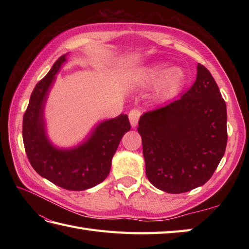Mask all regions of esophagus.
Segmentation results:
<instances>
[{
	"label": "esophagus",
	"instance_id": "1",
	"mask_svg": "<svg viewBox=\"0 0 249 249\" xmlns=\"http://www.w3.org/2000/svg\"><path fill=\"white\" fill-rule=\"evenodd\" d=\"M141 116V111L139 109H133L130 110V112L128 114V118H129V121H130V124L133 127H135V126L138 124V121L140 119Z\"/></svg>",
	"mask_w": 249,
	"mask_h": 249
}]
</instances>
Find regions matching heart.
I'll return each instance as SVG.
<instances>
[{
    "instance_id": "heart-1",
    "label": "heart",
    "mask_w": 249,
    "mask_h": 249,
    "mask_svg": "<svg viewBox=\"0 0 249 249\" xmlns=\"http://www.w3.org/2000/svg\"><path fill=\"white\" fill-rule=\"evenodd\" d=\"M168 63H156L146 67L141 73L140 82L144 86L156 83L155 94L158 97H170L184 86L186 75L181 67L169 68Z\"/></svg>"
}]
</instances>
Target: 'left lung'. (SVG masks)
<instances>
[{"mask_svg":"<svg viewBox=\"0 0 249 249\" xmlns=\"http://www.w3.org/2000/svg\"><path fill=\"white\" fill-rule=\"evenodd\" d=\"M145 174L158 189L182 194L205 184L223 158L227 108L214 78L198 64L197 78L181 98L139 120Z\"/></svg>","mask_w":249,"mask_h":249,"instance_id":"obj_1","label":"left lung"}]
</instances>
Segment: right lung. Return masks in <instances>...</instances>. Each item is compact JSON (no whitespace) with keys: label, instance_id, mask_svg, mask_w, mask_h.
<instances>
[{"label":"right lung","instance_id":"add662e5","mask_svg":"<svg viewBox=\"0 0 249 249\" xmlns=\"http://www.w3.org/2000/svg\"><path fill=\"white\" fill-rule=\"evenodd\" d=\"M66 55L60 56L49 72L36 84L23 115L25 153L34 170L48 181L68 190H84L102 183L110 172L111 160L122 137L130 129L128 116L104 121L86 142L70 150L56 149L47 138L44 108L51 84Z\"/></svg>","mask_w":249,"mask_h":249}]
</instances>
